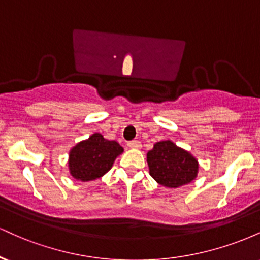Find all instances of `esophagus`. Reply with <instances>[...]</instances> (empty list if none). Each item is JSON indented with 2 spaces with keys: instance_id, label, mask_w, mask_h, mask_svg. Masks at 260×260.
I'll use <instances>...</instances> for the list:
<instances>
[{
  "instance_id": "esophagus-1",
  "label": "esophagus",
  "mask_w": 260,
  "mask_h": 260,
  "mask_svg": "<svg viewBox=\"0 0 260 260\" xmlns=\"http://www.w3.org/2000/svg\"><path fill=\"white\" fill-rule=\"evenodd\" d=\"M128 148H132V149H139L142 147V144H140L139 140H132V142H128L127 143Z\"/></svg>"
}]
</instances>
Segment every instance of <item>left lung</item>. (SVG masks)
Here are the masks:
<instances>
[{"instance_id":"1","label":"left lung","mask_w":260,"mask_h":260,"mask_svg":"<svg viewBox=\"0 0 260 260\" xmlns=\"http://www.w3.org/2000/svg\"><path fill=\"white\" fill-rule=\"evenodd\" d=\"M149 174L161 186L177 188L190 183L198 176V160L171 140L154 144L148 151Z\"/></svg>"}]
</instances>
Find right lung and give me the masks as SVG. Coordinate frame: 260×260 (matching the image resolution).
Wrapping results in <instances>:
<instances>
[{"label":"right lung","mask_w":260,"mask_h":260,"mask_svg":"<svg viewBox=\"0 0 260 260\" xmlns=\"http://www.w3.org/2000/svg\"><path fill=\"white\" fill-rule=\"evenodd\" d=\"M122 153L123 148L117 142L107 140L100 133H94L71 149L68 159L70 174L78 181L96 180L112 168L113 161Z\"/></svg>","instance_id":"right-lung-1"}]
</instances>
